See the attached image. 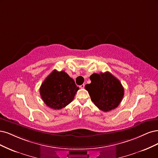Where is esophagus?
Segmentation results:
<instances>
[{"label": "esophagus", "mask_w": 158, "mask_h": 158, "mask_svg": "<svg viewBox=\"0 0 158 158\" xmlns=\"http://www.w3.org/2000/svg\"><path fill=\"white\" fill-rule=\"evenodd\" d=\"M79 87H80L81 89H84V88H85V84H83V85H80Z\"/></svg>", "instance_id": "obj_1"}]
</instances>
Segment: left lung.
<instances>
[{"label": "left lung", "mask_w": 158, "mask_h": 158, "mask_svg": "<svg viewBox=\"0 0 158 158\" xmlns=\"http://www.w3.org/2000/svg\"><path fill=\"white\" fill-rule=\"evenodd\" d=\"M90 79L91 83L85 85V89L95 106L105 112L116 108L124 95L120 81L108 72L93 73Z\"/></svg>", "instance_id": "left-lung-1"}]
</instances>
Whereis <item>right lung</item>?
<instances>
[{"label":"right lung","instance_id":"1","mask_svg":"<svg viewBox=\"0 0 158 158\" xmlns=\"http://www.w3.org/2000/svg\"><path fill=\"white\" fill-rule=\"evenodd\" d=\"M78 90L74 80L64 71L54 70L40 86V94L49 108L60 110L72 102Z\"/></svg>","mask_w":158,"mask_h":158}]
</instances>
